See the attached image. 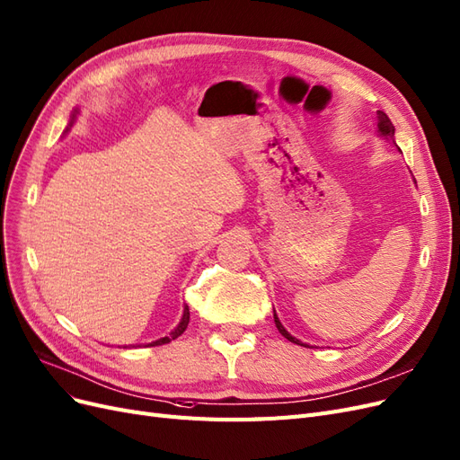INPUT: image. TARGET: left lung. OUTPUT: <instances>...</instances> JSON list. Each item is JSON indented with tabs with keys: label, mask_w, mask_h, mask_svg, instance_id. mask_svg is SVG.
Here are the masks:
<instances>
[{
	"label": "left lung",
	"mask_w": 460,
	"mask_h": 460,
	"mask_svg": "<svg viewBox=\"0 0 460 460\" xmlns=\"http://www.w3.org/2000/svg\"><path fill=\"white\" fill-rule=\"evenodd\" d=\"M376 118H378V123H376V133L381 135V137H385V138H388V140H392L394 145H395V140H394V125H392V121L388 119V116L385 114V112H378L376 114ZM400 150V148H398ZM274 322H276V327H278V331L281 332V335L288 339V341H291V342H295V344H300V346H306V344H303L300 342L298 339H295L291 332H288V329H285L283 325H281V322H279V318H278V314H276V310H274Z\"/></svg>",
	"instance_id": "1"
}]
</instances>
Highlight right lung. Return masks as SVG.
<instances>
[{"mask_svg": "<svg viewBox=\"0 0 460 460\" xmlns=\"http://www.w3.org/2000/svg\"><path fill=\"white\" fill-rule=\"evenodd\" d=\"M77 114H79V110L75 108V110H74V114L70 116V123H68V128H66V131H65V133H68V131H70V128L74 125V121H75ZM188 322H190V310H188V306L184 305V312H182V318H181L179 325H177L175 329H172L167 337H162V339H157V341L148 342V344H129V346L137 348V346H160V344H167V342L175 341L177 337H181V335H182V332H184V331H186V327H188ZM123 348H128V346H123Z\"/></svg>", "mask_w": 460, "mask_h": 460, "instance_id": "right-lung-1", "label": "right lung"}]
</instances>
